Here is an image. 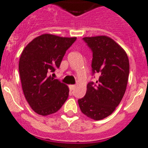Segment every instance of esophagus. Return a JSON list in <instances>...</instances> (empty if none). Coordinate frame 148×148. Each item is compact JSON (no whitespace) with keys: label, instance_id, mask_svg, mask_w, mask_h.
<instances>
[{"label":"esophagus","instance_id":"1","mask_svg":"<svg viewBox=\"0 0 148 148\" xmlns=\"http://www.w3.org/2000/svg\"><path fill=\"white\" fill-rule=\"evenodd\" d=\"M69 89H70V91H73V89L75 88V85H70L69 86Z\"/></svg>","mask_w":148,"mask_h":148}]
</instances>
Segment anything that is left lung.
<instances>
[{
  "instance_id": "obj_1",
  "label": "left lung",
  "mask_w": 148,
  "mask_h": 148,
  "mask_svg": "<svg viewBox=\"0 0 148 148\" xmlns=\"http://www.w3.org/2000/svg\"><path fill=\"white\" fill-rule=\"evenodd\" d=\"M92 51V75L98 73L96 82H90L86 94L79 99L80 110L95 120L103 119L115 110L125 92L129 75L125 51L107 36L83 38Z\"/></svg>"
}]
</instances>
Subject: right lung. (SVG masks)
Masks as SVG:
<instances>
[{"label": "right lung", "mask_w": 148, "mask_h": 148, "mask_svg": "<svg viewBox=\"0 0 148 148\" xmlns=\"http://www.w3.org/2000/svg\"><path fill=\"white\" fill-rule=\"evenodd\" d=\"M76 38L44 34L35 38L22 52L19 71L25 99L35 113H56L69 96V88L50 75L58 69L66 51Z\"/></svg>", "instance_id": "add662e5"}]
</instances>
